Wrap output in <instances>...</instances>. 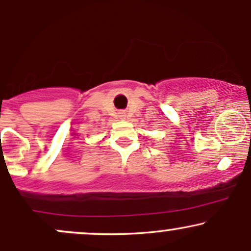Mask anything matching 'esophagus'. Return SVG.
<instances>
[{
  "label": "esophagus",
  "mask_w": 251,
  "mask_h": 251,
  "mask_svg": "<svg viewBox=\"0 0 251 251\" xmlns=\"http://www.w3.org/2000/svg\"><path fill=\"white\" fill-rule=\"evenodd\" d=\"M122 114H124V113H122Z\"/></svg>",
  "instance_id": "1"
}]
</instances>
